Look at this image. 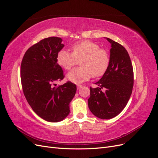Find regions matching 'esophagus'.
<instances>
[{
    "instance_id": "esophagus-1",
    "label": "esophagus",
    "mask_w": 158,
    "mask_h": 158,
    "mask_svg": "<svg viewBox=\"0 0 158 158\" xmlns=\"http://www.w3.org/2000/svg\"><path fill=\"white\" fill-rule=\"evenodd\" d=\"M77 87H78V89H80V88H82V85H80V84H77Z\"/></svg>"
}]
</instances>
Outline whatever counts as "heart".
I'll return each mask as SVG.
<instances>
[{
	"label": "heart",
	"mask_w": 158,
	"mask_h": 158,
	"mask_svg": "<svg viewBox=\"0 0 158 158\" xmlns=\"http://www.w3.org/2000/svg\"><path fill=\"white\" fill-rule=\"evenodd\" d=\"M72 52L60 50L56 55V63L64 70H70L80 61V67L75 68L67 74L66 78L72 82L82 83L92 76L103 75L110 63L107 51L100 48L96 43L85 40L71 47Z\"/></svg>",
	"instance_id": "1"
}]
</instances>
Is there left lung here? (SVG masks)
<instances>
[{
	"label": "left lung",
	"instance_id": "8db88e82",
	"mask_svg": "<svg viewBox=\"0 0 158 158\" xmlns=\"http://www.w3.org/2000/svg\"><path fill=\"white\" fill-rule=\"evenodd\" d=\"M111 44L110 63L98 82L97 88L90 87L88 107L95 117L109 119L116 117L125 107L132 92L133 68L131 58L125 47L106 38ZM106 89L102 92L101 89Z\"/></svg>",
	"mask_w": 158,
	"mask_h": 158
}]
</instances>
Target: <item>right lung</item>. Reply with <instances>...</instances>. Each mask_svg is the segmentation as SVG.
<instances>
[{"instance_id":"add662e5","label":"right lung","mask_w":158,"mask_h":158,"mask_svg":"<svg viewBox=\"0 0 158 158\" xmlns=\"http://www.w3.org/2000/svg\"><path fill=\"white\" fill-rule=\"evenodd\" d=\"M62 39L50 37L32 45L22 60L20 77L27 103L38 116L49 122H59L69 115V103L76 92L71 82L56 86L64 77L56 63L57 53L63 48Z\"/></svg>"}]
</instances>
